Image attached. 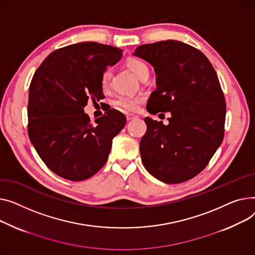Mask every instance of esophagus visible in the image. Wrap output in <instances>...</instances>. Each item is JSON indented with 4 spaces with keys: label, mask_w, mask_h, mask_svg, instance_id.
<instances>
[{
    "label": "esophagus",
    "mask_w": 255,
    "mask_h": 255,
    "mask_svg": "<svg viewBox=\"0 0 255 255\" xmlns=\"http://www.w3.org/2000/svg\"><path fill=\"white\" fill-rule=\"evenodd\" d=\"M138 116L137 115H133V114H130V113H128L127 114V119L129 122V121H132L133 118H137Z\"/></svg>",
    "instance_id": "esophagus-1"
}]
</instances>
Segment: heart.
Masks as SVG:
<instances>
[{
	"instance_id": "heart-1",
	"label": "heart",
	"mask_w": 255,
	"mask_h": 255,
	"mask_svg": "<svg viewBox=\"0 0 255 255\" xmlns=\"http://www.w3.org/2000/svg\"><path fill=\"white\" fill-rule=\"evenodd\" d=\"M127 65L128 69L136 75V76L140 79L144 75L149 73L147 65L138 58H130L127 62ZM112 77V69L106 68L102 75H101V85L103 88H107L110 84V80ZM144 98L142 96H119L115 101L114 105L121 110L127 111V112H133L137 111L142 104Z\"/></svg>"
}]
</instances>
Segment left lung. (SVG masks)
I'll list each match as a JSON object with an SVG mask.
<instances>
[{"label":"left lung","mask_w":255,"mask_h":255,"mask_svg":"<svg viewBox=\"0 0 255 255\" xmlns=\"http://www.w3.org/2000/svg\"><path fill=\"white\" fill-rule=\"evenodd\" d=\"M132 54L156 75L147 111L171 113L168 126L145 117L144 167L164 183L187 181L206 168L223 140L227 106L217 74L203 52L180 41L144 44Z\"/></svg>","instance_id":"left-lung-1"}]
</instances>
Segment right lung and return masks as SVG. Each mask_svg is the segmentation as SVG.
<instances>
[{
	"instance_id": "1",
	"label": "right lung",
	"mask_w": 255,
	"mask_h": 255,
	"mask_svg": "<svg viewBox=\"0 0 255 255\" xmlns=\"http://www.w3.org/2000/svg\"><path fill=\"white\" fill-rule=\"evenodd\" d=\"M123 49L97 42L72 44L51 52L29 85L28 137L44 163L59 177L82 181L107 161L112 140L127 123L110 109L95 125L84 113L89 100L104 99L101 75Z\"/></svg>"
}]
</instances>
